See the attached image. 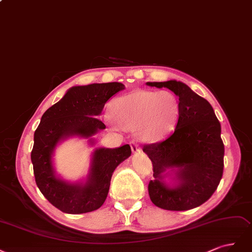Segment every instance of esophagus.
Masks as SVG:
<instances>
[{
    "mask_svg": "<svg viewBox=\"0 0 252 252\" xmlns=\"http://www.w3.org/2000/svg\"><path fill=\"white\" fill-rule=\"evenodd\" d=\"M131 149H132V152H133L134 154H137V153H139V152L141 151L140 147L137 144L136 141H132V142H131Z\"/></svg>",
    "mask_w": 252,
    "mask_h": 252,
    "instance_id": "esophagus-1",
    "label": "esophagus"
}]
</instances>
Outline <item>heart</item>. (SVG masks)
<instances>
[{
    "label": "heart",
    "mask_w": 252,
    "mask_h": 252,
    "mask_svg": "<svg viewBox=\"0 0 252 252\" xmlns=\"http://www.w3.org/2000/svg\"><path fill=\"white\" fill-rule=\"evenodd\" d=\"M108 125L116 131L135 128L142 142H157L173 131L180 116L178 96L168 90H136L117 97L110 105Z\"/></svg>",
    "instance_id": "heart-1"
}]
</instances>
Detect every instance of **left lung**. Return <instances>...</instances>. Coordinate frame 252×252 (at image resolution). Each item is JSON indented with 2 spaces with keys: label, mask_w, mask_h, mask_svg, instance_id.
Instances as JSON below:
<instances>
[{
  "label": "left lung",
  "mask_w": 252,
  "mask_h": 252,
  "mask_svg": "<svg viewBox=\"0 0 252 252\" xmlns=\"http://www.w3.org/2000/svg\"><path fill=\"white\" fill-rule=\"evenodd\" d=\"M147 86L169 89L181 104L175 131L142 149L152 160L155 178L149 184L151 201L166 210L198 207L213 196L222 179L221 125L212 104L184 83L172 79Z\"/></svg>",
  "instance_id": "left-lung-1"
}]
</instances>
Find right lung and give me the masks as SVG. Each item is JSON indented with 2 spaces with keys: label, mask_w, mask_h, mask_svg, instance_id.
Returning <instances> with one entry per match:
<instances>
[{
  "label": "right lung",
  "mask_w": 252,
  "mask_h": 252,
  "mask_svg": "<svg viewBox=\"0 0 252 252\" xmlns=\"http://www.w3.org/2000/svg\"><path fill=\"white\" fill-rule=\"evenodd\" d=\"M125 88L117 82L74 86L40 118L31 152L35 182L44 197L63 213L77 215L98 209L107 199L115 168L131 156L128 144L96 148L88 174L76 181L63 179L54 162L56 148L70 138L87 139L89 147H94V135L105 128L97 117L111 97Z\"/></svg>",
  "instance_id": "add662e5"
}]
</instances>
